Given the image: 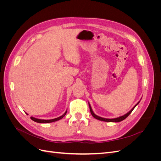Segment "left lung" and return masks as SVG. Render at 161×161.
I'll use <instances>...</instances> for the list:
<instances>
[{"mask_svg":"<svg viewBox=\"0 0 161 161\" xmlns=\"http://www.w3.org/2000/svg\"><path fill=\"white\" fill-rule=\"evenodd\" d=\"M140 103V101L138 102V103L136 104L134 108L131 109L128 113H127L126 114H125V115H122V116H120V117H118V118H114V119H108V118H101V117H99V116H98V115H95V114H94V112L92 111V108H91V105L89 104V108H90V111H91V115L94 117V118H95V119H98V120H100V121H108V122H119V121H123L124 119H125L126 118H127V117L131 113V111H132L133 110H134V109L136 108V106L137 105L138 103Z\"/></svg>","mask_w":161,"mask_h":161,"instance_id":"1","label":"left lung"}]
</instances>
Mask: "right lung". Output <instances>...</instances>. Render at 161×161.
<instances>
[{
    "mask_svg": "<svg viewBox=\"0 0 161 161\" xmlns=\"http://www.w3.org/2000/svg\"><path fill=\"white\" fill-rule=\"evenodd\" d=\"M67 113V111H65V113L63 114L62 115H61L60 117H58V118H55V119H37V118H33V117H31V119L36 121V122H37V123H42V124H46V123H51V122H53V121H56L58 120H60V119H62L63 117H64L65 115ZM26 114H27L26 113Z\"/></svg>",
    "mask_w": 161,
    "mask_h": 161,
    "instance_id": "1",
    "label": "right lung"
}]
</instances>
